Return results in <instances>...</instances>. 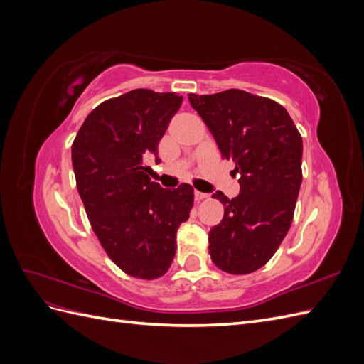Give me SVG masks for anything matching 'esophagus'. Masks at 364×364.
<instances>
[{"label": "esophagus", "instance_id": "esophagus-1", "mask_svg": "<svg viewBox=\"0 0 364 364\" xmlns=\"http://www.w3.org/2000/svg\"><path fill=\"white\" fill-rule=\"evenodd\" d=\"M194 197H196V200H197V202H200V200H205V199H206L208 194L200 193V191H194Z\"/></svg>", "mask_w": 364, "mask_h": 364}]
</instances>
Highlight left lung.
Wrapping results in <instances>:
<instances>
[{"label":"left lung","mask_w":364,"mask_h":364,"mask_svg":"<svg viewBox=\"0 0 364 364\" xmlns=\"http://www.w3.org/2000/svg\"><path fill=\"white\" fill-rule=\"evenodd\" d=\"M188 98L222 158L240 174L234 199L213 194L225 205V215L209 230V255L226 273H252L267 264L291 226L302 183V136L270 98L241 90Z\"/></svg>","instance_id":"obj_1"}]
</instances>
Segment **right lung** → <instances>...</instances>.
Returning <instances> with one entry per match:
<instances>
[{
  "label": "right lung",
  "mask_w": 364,
  "mask_h": 364,
  "mask_svg": "<svg viewBox=\"0 0 364 364\" xmlns=\"http://www.w3.org/2000/svg\"><path fill=\"white\" fill-rule=\"evenodd\" d=\"M182 95L134 90L98 105L71 147L77 190L107 257L132 278L158 279L171 266L176 234L194 203L188 183L150 182L147 158L158 146Z\"/></svg>",
  "instance_id": "obj_1"
}]
</instances>
